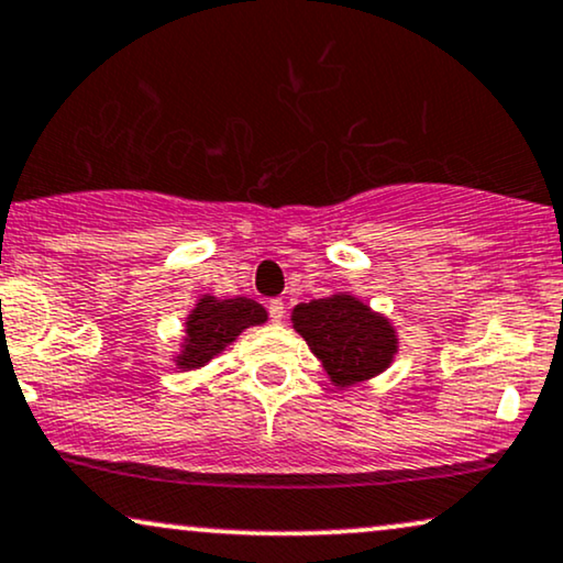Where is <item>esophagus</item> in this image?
<instances>
[{
  "instance_id": "34e87169",
  "label": "esophagus",
  "mask_w": 563,
  "mask_h": 563,
  "mask_svg": "<svg viewBox=\"0 0 563 563\" xmlns=\"http://www.w3.org/2000/svg\"><path fill=\"white\" fill-rule=\"evenodd\" d=\"M267 311L273 322H283V317H286V303H283V298H273V301L267 303Z\"/></svg>"
}]
</instances>
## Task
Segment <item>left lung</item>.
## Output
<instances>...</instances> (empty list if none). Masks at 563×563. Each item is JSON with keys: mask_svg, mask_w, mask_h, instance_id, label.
<instances>
[{"mask_svg": "<svg viewBox=\"0 0 563 563\" xmlns=\"http://www.w3.org/2000/svg\"><path fill=\"white\" fill-rule=\"evenodd\" d=\"M290 322L338 389L387 372L400 351V334L393 319L374 311L353 294H332L298 303L290 311Z\"/></svg>", "mask_w": 563, "mask_h": 563, "instance_id": "obj_1", "label": "left lung"}]
</instances>
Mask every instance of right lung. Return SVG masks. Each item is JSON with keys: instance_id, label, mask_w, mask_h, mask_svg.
Segmentation results:
<instances>
[{"instance_id": "add662e5", "label": "right lung", "mask_w": 563, "mask_h": 563, "mask_svg": "<svg viewBox=\"0 0 563 563\" xmlns=\"http://www.w3.org/2000/svg\"><path fill=\"white\" fill-rule=\"evenodd\" d=\"M267 322L265 306L246 296L218 298L212 294L197 296L195 306L184 319V334L174 366L181 372H197L208 366L216 355L229 347L249 327Z\"/></svg>"}]
</instances>
